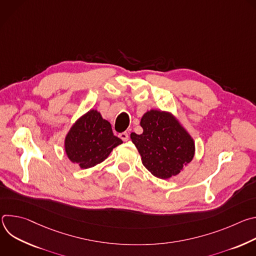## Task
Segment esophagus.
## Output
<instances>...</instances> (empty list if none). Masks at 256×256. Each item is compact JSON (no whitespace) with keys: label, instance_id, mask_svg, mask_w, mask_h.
I'll list each match as a JSON object with an SVG mask.
<instances>
[{"label":"esophagus","instance_id":"obj_1","mask_svg":"<svg viewBox=\"0 0 256 256\" xmlns=\"http://www.w3.org/2000/svg\"><path fill=\"white\" fill-rule=\"evenodd\" d=\"M124 142H126L128 140V134L126 132H122V134H120V136H118Z\"/></svg>","mask_w":256,"mask_h":256}]
</instances>
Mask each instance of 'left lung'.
I'll list each match as a JSON object with an SVG mask.
<instances>
[{
    "instance_id": "1",
    "label": "left lung",
    "mask_w": 256,
    "mask_h": 256,
    "mask_svg": "<svg viewBox=\"0 0 256 256\" xmlns=\"http://www.w3.org/2000/svg\"><path fill=\"white\" fill-rule=\"evenodd\" d=\"M142 134H130L142 165L154 176L168 179L184 170L194 156V140L175 116L151 109L140 120Z\"/></svg>"
}]
</instances>
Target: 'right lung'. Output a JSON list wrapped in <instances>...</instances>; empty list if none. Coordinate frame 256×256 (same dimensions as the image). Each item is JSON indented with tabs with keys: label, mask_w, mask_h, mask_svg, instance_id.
Segmentation results:
<instances>
[{
	"label": "right lung",
	"mask_w": 256,
	"mask_h": 256,
	"mask_svg": "<svg viewBox=\"0 0 256 256\" xmlns=\"http://www.w3.org/2000/svg\"><path fill=\"white\" fill-rule=\"evenodd\" d=\"M120 144L122 140L114 134L112 124L91 109L70 128L64 138V151L72 163L88 169L103 162Z\"/></svg>",
	"instance_id": "right-lung-1"
}]
</instances>
